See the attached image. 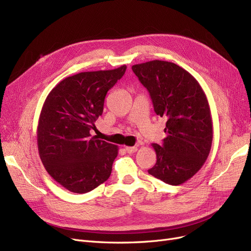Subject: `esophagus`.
I'll return each instance as SVG.
<instances>
[{
  "instance_id": "obj_1",
  "label": "esophagus",
  "mask_w": 251,
  "mask_h": 251,
  "mask_svg": "<svg viewBox=\"0 0 251 251\" xmlns=\"http://www.w3.org/2000/svg\"><path fill=\"white\" fill-rule=\"evenodd\" d=\"M126 151L128 154H134L136 151H137V148L136 147H126Z\"/></svg>"
}]
</instances>
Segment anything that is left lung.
<instances>
[{"mask_svg": "<svg viewBox=\"0 0 251 251\" xmlns=\"http://www.w3.org/2000/svg\"><path fill=\"white\" fill-rule=\"evenodd\" d=\"M133 72L149 91L154 111L166 117V137L153 143L157 161L148 172L171 185L184 183L206 160L212 142V121L199 82L180 66L151 60L134 65Z\"/></svg>", "mask_w": 251, "mask_h": 251, "instance_id": "left-lung-1", "label": "left lung"}]
</instances>
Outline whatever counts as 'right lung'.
Listing matches in <instances>:
<instances>
[{"label":"right lung","instance_id":"add662e5","mask_svg":"<svg viewBox=\"0 0 251 251\" xmlns=\"http://www.w3.org/2000/svg\"><path fill=\"white\" fill-rule=\"evenodd\" d=\"M126 66L81 72L52 89L37 126V148L50 176L68 191L91 192L110 177L118 154L115 144L91 135L103 111L108 91L124 76Z\"/></svg>","mask_w":251,"mask_h":251}]
</instances>
